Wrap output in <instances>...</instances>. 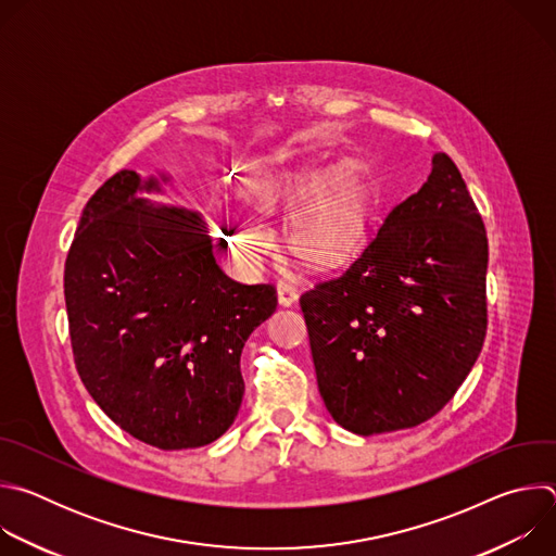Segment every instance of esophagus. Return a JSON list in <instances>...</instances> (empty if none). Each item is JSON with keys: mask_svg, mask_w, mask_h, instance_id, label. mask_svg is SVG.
<instances>
[{"mask_svg": "<svg viewBox=\"0 0 556 556\" xmlns=\"http://www.w3.org/2000/svg\"><path fill=\"white\" fill-rule=\"evenodd\" d=\"M277 299H279V303L283 305V307H288V305H292V303H296V299H299V292H296V288L294 286H290V283H279L277 286Z\"/></svg>", "mask_w": 556, "mask_h": 556, "instance_id": "esophagus-1", "label": "esophagus"}]
</instances>
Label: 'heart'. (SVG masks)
<instances>
[{
    "label": "heart",
    "mask_w": 556,
    "mask_h": 556,
    "mask_svg": "<svg viewBox=\"0 0 556 556\" xmlns=\"http://www.w3.org/2000/svg\"><path fill=\"white\" fill-rule=\"evenodd\" d=\"M319 185V174L309 169H288L268 165H247L237 185L244 204L270 213L286 200L299 198ZM365 226V206L356 182L348 172L332 174L292 215V251L319 266L341 262L361 240ZM237 253L247 260H260L275 249V235L262 224L237 217L230 228Z\"/></svg>",
    "instance_id": "1"
}]
</instances>
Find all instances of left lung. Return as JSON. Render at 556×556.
I'll use <instances>...</instances> for the list:
<instances>
[{
    "label": "left lung",
    "mask_w": 556,
    "mask_h": 556,
    "mask_svg": "<svg viewBox=\"0 0 556 556\" xmlns=\"http://www.w3.org/2000/svg\"><path fill=\"white\" fill-rule=\"evenodd\" d=\"M486 268L482 215L435 153L361 257L299 299L321 399L343 429H412L453 399L486 339Z\"/></svg>",
    "instance_id": "1"
}]
</instances>
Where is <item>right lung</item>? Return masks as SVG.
<instances>
[{"label":"right lung","mask_w":556,"mask_h":556,"mask_svg":"<svg viewBox=\"0 0 556 556\" xmlns=\"http://www.w3.org/2000/svg\"><path fill=\"white\" fill-rule=\"evenodd\" d=\"M138 191L161 185L114 174L78 222L63 275L74 365L94 403L136 440L204 446L240 412V356L275 312L277 290L226 277L200 213Z\"/></svg>","instance_id":"1"}]
</instances>
